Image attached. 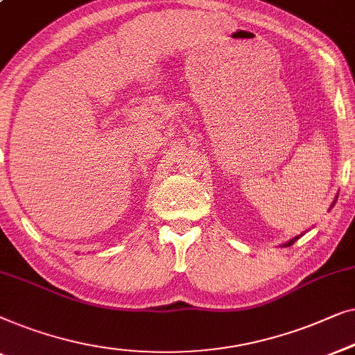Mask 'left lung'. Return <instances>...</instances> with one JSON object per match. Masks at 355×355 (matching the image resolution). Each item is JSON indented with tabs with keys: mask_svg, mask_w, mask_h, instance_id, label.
<instances>
[{
	"mask_svg": "<svg viewBox=\"0 0 355 355\" xmlns=\"http://www.w3.org/2000/svg\"><path fill=\"white\" fill-rule=\"evenodd\" d=\"M336 199H338V196L336 198H334V201H333V204H331V207L334 206V204H336ZM331 207H329V209H331ZM302 236V234H297V236H294V238H291V239H289V241H286V243H284L283 244V248H288V246H291V244H294V243H296L297 241V239L299 238H301Z\"/></svg>",
	"mask_w": 355,
	"mask_h": 355,
	"instance_id": "8db88e82",
	"label": "left lung"
}]
</instances>
